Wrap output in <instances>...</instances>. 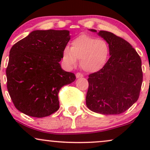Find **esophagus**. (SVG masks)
<instances>
[{"label":"esophagus","mask_w":150,"mask_h":150,"mask_svg":"<svg viewBox=\"0 0 150 150\" xmlns=\"http://www.w3.org/2000/svg\"><path fill=\"white\" fill-rule=\"evenodd\" d=\"M75 76H76L77 78H80V77H83V75H82V74L80 73H77L76 75H75Z\"/></svg>","instance_id":"esophagus-1"}]
</instances>
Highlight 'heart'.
Masks as SVG:
<instances>
[{
	"label": "heart",
	"instance_id": "b5f03b06",
	"mask_svg": "<svg viewBox=\"0 0 150 150\" xmlns=\"http://www.w3.org/2000/svg\"><path fill=\"white\" fill-rule=\"evenodd\" d=\"M109 46L104 40H99L88 35H80L71 42V47L66 46L63 51V63L68 68H73L80 60V65L87 73H97L102 69L109 57Z\"/></svg>",
	"mask_w": 150,
	"mask_h": 150
}]
</instances>
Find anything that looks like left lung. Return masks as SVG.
<instances>
[{"mask_svg":"<svg viewBox=\"0 0 150 150\" xmlns=\"http://www.w3.org/2000/svg\"><path fill=\"white\" fill-rule=\"evenodd\" d=\"M89 30L108 43L111 57L102 69L89 75L86 104L95 113L120 114L139 98L142 83L141 58L122 38L106 31Z\"/></svg>","mask_w":150,"mask_h":150,"instance_id":"8db88e82","label":"left lung"}]
</instances>
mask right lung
Instances as JSON below:
<instances>
[{
    "label": "right lung",
    "instance_id": "obj_1",
    "mask_svg": "<svg viewBox=\"0 0 150 150\" xmlns=\"http://www.w3.org/2000/svg\"><path fill=\"white\" fill-rule=\"evenodd\" d=\"M70 39L68 30H34L11 48L7 88L22 113L43 118L58 110L59 90L76 79L59 63Z\"/></svg>",
    "mask_w": 150,
    "mask_h": 150
}]
</instances>
